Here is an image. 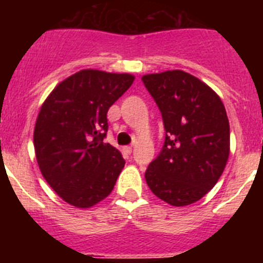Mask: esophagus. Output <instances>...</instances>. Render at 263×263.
<instances>
[{
	"label": "esophagus",
	"instance_id": "1",
	"mask_svg": "<svg viewBox=\"0 0 263 263\" xmlns=\"http://www.w3.org/2000/svg\"><path fill=\"white\" fill-rule=\"evenodd\" d=\"M132 150H133V148H132V146H125L124 147V152L126 153V154H132Z\"/></svg>",
	"mask_w": 263,
	"mask_h": 263
}]
</instances>
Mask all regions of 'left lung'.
I'll return each instance as SVG.
<instances>
[{"label":"left lung","mask_w":263,"mask_h":263,"mask_svg":"<svg viewBox=\"0 0 263 263\" xmlns=\"http://www.w3.org/2000/svg\"><path fill=\"white\" fill-rule=\"evenodd\" d=\"M142 81L166 130L162 152L146 170V183L170 205L196 203L215 187L231 152L224 104L212 88L180 69L143 75Z\"/></svg>","instance_id":"1"}]
</instances>
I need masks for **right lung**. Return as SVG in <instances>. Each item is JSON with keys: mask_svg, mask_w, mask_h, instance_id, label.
I'll use <instances>...</instances> for the list:
<instances>
[{"mask_svg": "<svg viewBox=\"0 0 263 263\" xmlns=\"http://www.w3.org/2000/svg\"><path fill=\"white\" fill-rule=\"evenodd\" d=\"M133 81L130 73L81 69L60 81L42 104L34 127L36 162L66 203L90 208L115 188L125 160L103 142L106 113Z\"/></svg>", "mask_w": 263, "mask_h": 263, "instance_id": "1", "label": "right lung"}]
</instances>
